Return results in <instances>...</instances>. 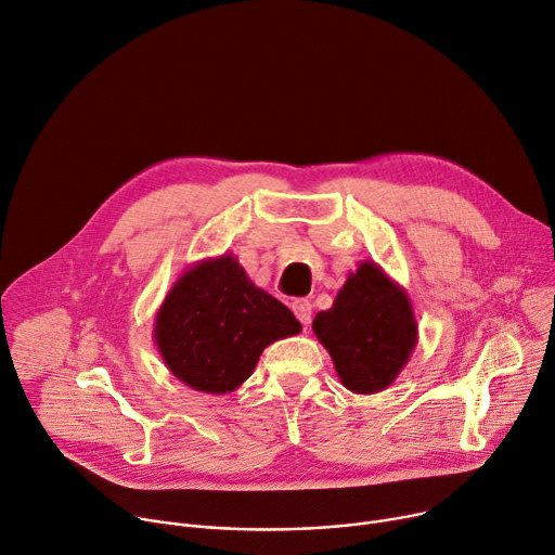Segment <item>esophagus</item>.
<instances>
[{
  "instance_id": "esophagus-1",
  "label": "esophagus",
  "mask_w": 555,
  "mask_h": 555,
  "mask_svg": "<svg viewBox=\"0 0 555 555\" xmlns=\"http://www.w3.org/2000/svg\"><path fill=\"white\" fill-rule=\"evenodd\" d=\"M292 310L296 314V319L300 321V325H310L312 323V304L308 298H296L292 304Z\"/></svg>"
}]
</instances>
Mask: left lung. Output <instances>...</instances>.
Returning a JSON list of instances; mask_svg holds the SVG:
<instances>
[{
    "instance_id": "8db88e82",
    "label": "left lung",
    "mask_w": 555,
    "mask_h": 555,
    "mask_svg": "<svg viewBox=\"0 0 555 555\" xmlns=\"http://www.w3.org/2000/svg\"><path fill=\"white\" fill-rule=\"evenodd\" d=\"M312 330L340 383L354 393L387 389L418 343L410 294L374 261L349 272L334 306L314 317Z\"/></svg>"
}]
</instances>
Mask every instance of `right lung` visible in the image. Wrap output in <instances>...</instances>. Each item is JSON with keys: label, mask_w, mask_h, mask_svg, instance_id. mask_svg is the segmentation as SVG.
I'll return each instance as SVG.
<instances>
[{"label": "right lung", "mask_w": 555, "mask_h": 555, "mask_svg": "<svg viewBox=\"0 0 555 555\" xmlns=\"http://www.w3.org/2000/svg\"><path fill=\"white\" fill-rule=\"evenodd\" d=\"M300 330L281 300L251 283L225 251L190 266L175 281L153 336L181 383L204 393H230L251 376L268 345Z\"/></svg>", "instance_id": "1"}]
</instances>
